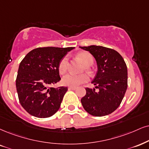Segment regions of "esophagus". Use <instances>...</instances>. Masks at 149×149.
Here are the masks:
<instances>
[{
    "mask_svg": "<svg viewBox=\"0 0 149 149\" xmlns=\"http://www.w3.org/2000/svg\"><path fill=\"white\" fill-rule=\"evenodd\" d=\"M68 89L69 90H76L77 89V87H75V86H69L68 87Z\"/></svg>",
    "mask_w": 149,
    "mask_h": 149,
    "instance_id": "esophagus-1",
    "label": "esophagus"
}]
</instances>
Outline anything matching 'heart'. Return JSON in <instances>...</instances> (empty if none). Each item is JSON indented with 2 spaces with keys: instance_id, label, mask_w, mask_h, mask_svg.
Listing matches in <instances>:
<instances>
[{
  "instance_id": "obj_1",
  "label": "heart",
  "mask_w": 149,
  "mask_h": 149,
  "mask_svg": "<svg viewBox=\"0 0 149 149\" xmlns=\"http://www.w3.org/2000/svg\"><path fill=\"white\" fill-rule=\"evenodd\" d=\"M79 57L81 59L84 63L86 66H90L93 63L94 58L91 54L88 52H82L78 54ZM68 68V61L67 56H64L60 61L58 64V70L61 74H63L67 72ZM88 80V77L86 74H74L69 73L62 78V84L65 86H77L80 84L85 83Z\"/></svg>"
}]
</instances>
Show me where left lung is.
<instances>
[{
    "mask_svg": "<svg viewBox=\"0 0 149 149\" xmlns=\"http://www.w3.org/2000/svg\"><path fill=\"white\" fill-rule=\"evenodd\" d=\"M94 56L97 72L92 81L95 89L86 88L81 100L85 111L96 117L108 115L120 105L128 86V71L124 58L115 49L99 45L80 47Z\"/></svg>",
    "mask_w": 149,
    "mask_h": 149,
    "instance_id": "1",
    "label": "left lung"
}]
</instances>
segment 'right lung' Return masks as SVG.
Returning <instances> with one entry per match:
<instances>
[{
  "instance_id": "obj_1",
  "label": "right lung",
  "mask_w": 149,
  "mask_h": 149,
  "mask_svg": "<svg viewBox=\"0 0 149 149\" xmlns=\"http://www.w3.org/2000/svg\"><path fill=\"white\" fill-rule=\"evenodd\" d=\"M74 47H38L21 61L16 86L20 104L27 113L38 118L52 116L59 109L67 87L52 88L61 80L60 61Z\"/></svg>"
}]
</instances>
